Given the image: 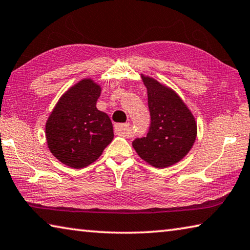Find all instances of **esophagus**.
Listing matches in <instances>:
<instances>
[{"instance_id":"obj_1","label":"esophagus","mask_w":250,"mask_h":250,"mask_svg":"<svg viewBox=\"0 0 250 250\" xmlns=\"http://www.w3.org/2000/svg\"><path fill=\"white\" fill-rule=\"evenodd\" d=\"M130 125L129 124H117L115 125L116 132L120 135H124V137H128L130 133Z\"/></svg>"}]
</instances>
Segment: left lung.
<instances>
[{"instance_id":"left-lung-1","label":"left lung","mask_w":250,"mask_h":250,"mask_svg":"<svg viewBox=\"0 0 250 250\" xmlns=\"http://www.w3.org/2000/svg\"><path fill=\"white\" fill-rule=\"evenodd\" d=\"M147 90L151 125L146 137L135 139L132 146L150 166L164 168L174 166L192 149L197 125L181 97L166 84L141 74Z\"/></svg>"}]
</instances>
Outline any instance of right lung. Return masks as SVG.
Instances as JSON below:
<instances>
[{
	"mask_svg": "<svg viewBox=\"0 0 250 250\" xmlns=\"http://www.w3.org/2000/svg\"><path fill=\"white\" fill-rule=\"evenodd\" d=\"M100 94L94 79L79 80L59 98L46 121L48 149L67 167L90 166L112 141L111 120L96 107Z\"/></svg>",
	"mask_w": 250,
	"mask_h": 250,
	"instance_id": "obj_1",
	"label": "right lung"
}]
</instances>
